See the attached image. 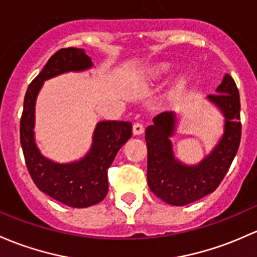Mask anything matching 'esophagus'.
Wrapping results in <instances>:
<instances>
[{
    "instance_id": "obj_1",
    "label": "esophagus",
    "mask_w": 257,
    "mask_h": 257,
    "mask_svg": "<svg viewBox=\"0 0 257 257\" xmlns=\"http://www.w3.org/2000/svg\"><path fill=\"white\" fill-rule=\"evenodd\" d=\"M133 133L134 136H140V134L144 133V125L142 123H134L133 124Z\"/></svg>"
}]
</instances>
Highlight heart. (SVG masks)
<instances>
[{
    "mask_svg": "<svg viewBox=\"0 0 257 257\" xmlns=\"http://www.w3.org/2000/svg\"><path fill=\"white\" fill-rule=\"evenodd\" d=\"M167 72H169V69H167V67H160V69L158 70V71H156V75H159V76H160V75H165V74H167Z\"/></svg>",
    "mask_w": 257,
    "mask_h": 257,
    "instance_id": "1",
    "label": "heart"
}]
</instances>
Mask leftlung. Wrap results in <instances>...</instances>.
<instances>
[{
    "mask_svg": "<svg viewBox=\"0 0 257 257\" xmlns=\"http://www.w3.org/2000/svg\"><path fill=\"white\" fill-rule=\"evenodd\" d=\"M217 93L207 97L224 115L219 143L197 165H186L174 155L170 137L176 131V114L160 113L145 131L148 147V185L155 196L172 206H186L214 192L235 158L241 138L240 96L236 83L225 74Z\"/></svg>",
    "mask_w": 257,
    "mask_h": 257,
    "instance_id": "8db88e82",
    "label": "left lung"
}]
</instances>
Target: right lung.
<instances>
[{"instance_id": "add662e5", "label": "right lung", "mask_w": 257, "mask_h": 257, "mask_svg": "<svg viewBox=\"0 0 257 257\" xmlns=\"http://www.w3.org/2000/svg\"><path fill=\"white\" fill-rule=\"evenodd\" d=\"M85 50L64 48L56 51L28 86L21 117V145L32 180L42 192L69 207L86 208L99 203L108 193L107 170L118 150L132 137L131 121L102 120L93 132L91 149L79 161L58 164L42 155L34 139L37 96L44 81L69 71L92 67Z\"/></svg>"}]
</instances>
